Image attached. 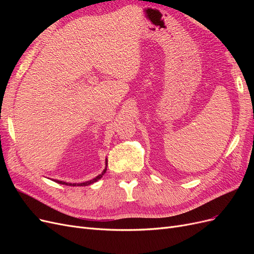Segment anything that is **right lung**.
<instances>
[{
    "label": "right lung",
    "mask_w": 254,
    "mask_h": 254,
    "mask_svg": "<svg viewBox=\"0 0 254 254\" xmlns=\"http://www.w3.org/2000/svg\"><path fill=\"white\" fill-rule=\"evenodd\" d=\"M106 171H107V161H106V168H105V170H104V172H103L101 175H98V176L96 177V178L92 179V180H90V181H87V182H82V183H67V182L59 181V180H54V181H56L57 183H60V184H64V186H72V187H76V186H78V187H84V186H89V184L94 183V182H96L97 180L101 179L102 177H103V175H105Z\"/></svg>",
    "instance_id": "1"
}]
</instances>
